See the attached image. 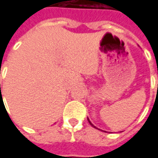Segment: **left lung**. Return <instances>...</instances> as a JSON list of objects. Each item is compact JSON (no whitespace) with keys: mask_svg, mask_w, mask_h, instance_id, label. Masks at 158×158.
<instances>
[{"mask_svg":"<svg viewBox=\"0 0 158 158\" xmlns=\"http://www.w3.org/2000/svg\"><path fill=\"white\" fill-rule=\"evenodd\" d=\"M158 74V73H157ZM88 121H89V123H90V124H91V126H93V127H95V126H94V125H93V124H92V123H91V122H90V120H89V118H88ZM95 128H96V127H95Z\"/></svg>","mask_w":158,"mask_h":158,"instance_id":"1","label":"left lung"}]
</instances>
